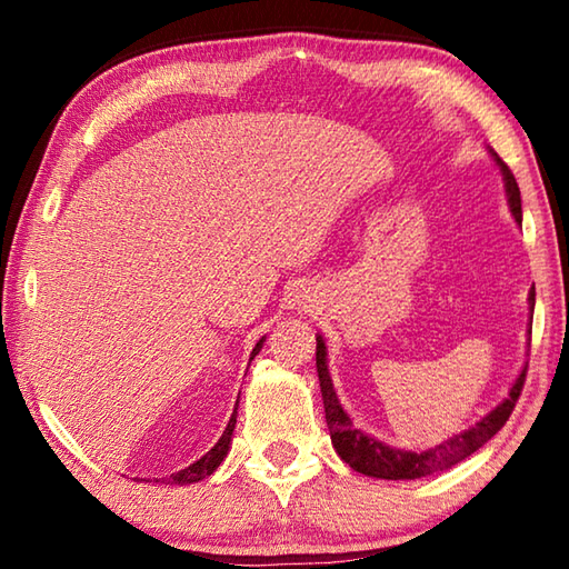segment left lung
<instances>
[{"instance_id": "8db88e82", "label": "left lung", "mask_w": 569, "mask_h": 569, "mask_svg": "<svg viewBox=\"0 0 569 569\" xmlns=\"http://www.w3.org/2000/svg\"><path fill=\"white\" fill-rule=\"evenodd\" d=\"M493 161L501 168L503 173V183H506V198H509V208L511 214L516 217V222L521 224L523 212H521V190H518L516 178L511 173V168L506 166L497 153L491 151ZM536 298L530 293V312H533ZM318 347H316V365H318V377H320V391H322V403H325V420H328L330 428V438L335 445V452L340 455L345 462L357 469L359 475H367L373 479H420L435 475V471L450 469L452 465L462 462L465 457H469L471 452H477L481 445L489 442L493 435H497L509 416L513 413L518 396L523 391V381L528 373V365L523 367V371L518 373L516 383L511 386L509 398L481 418L477 426H471L469 430L452 435L447 442H440L430 447V450L422 452H413V450H398V447H391L386 442H379L371 435H365L359 428L352 426V418L345 413V408L340 406V398L335 393V386L330 379V369H328V347H325V340L318 335ZM530 347V340H528Z\"/></svg>"}]
</instances>
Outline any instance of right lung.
<instances>
[{"mask_svg":"<svg viewBox=\"0 0 569 569\" xmlns=\"http://www.w3.org/2000/svg\"><path fill=\"white\" fill-rule=\"evenodd\" d=\"M263 340H266V337H261V340L257 342V347L251 349V359L261 352ZM237 406H239V401H237ZM234 426H237V408H234L232 418H229V422H227L222 438L217 440V445L212 447V450H210L208 455H204V457H200L198 462H192L190 467L176 471V475H171V477H166L163 485H180V487H183V485H192V481H202L204 477H210L212 471L222 465V459H224L227 452H229V445H232ZM156 481H159V479H156Z\"/></svg>","mask_w":569,"mask_h":569,"instance_id":"1","label":"right lung"}]
</instances>
